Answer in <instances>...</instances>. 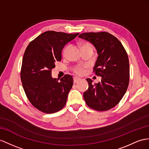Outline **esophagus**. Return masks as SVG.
<instances>
[{
  "instance_id": "esophagus-1",
  "label": "esophagus",
  "mask_w": 149,
  "mask_h": 149,
  "mask_svg": "<svg viewBox=\"0 0 149 149\" xmlns=\"http://www.w3.org/2000/svg\"><path fill=\"white\" fill-rule=\"evenodd\" d=\"M80 80H81V79L80 78H78V77H74V82L75 84V83H77V82H78Z\"/></svg>"
}]
</instances>
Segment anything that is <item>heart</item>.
I'll return each mask as SVG.
<instances>
[{"label": "heart", "instance_id": "b5f03b06", "mask_svg": "<svg viewBox=\"0 0 149 149\" xmlns=\"http://www.w3.org/2000/svg\"><path fill=\"white\" fill-rule=\"evenodd\" d=\"M88 47H91V45L88 43H85L83 45L82 48ZM69 48H70V46L68 45L64 48V49H63V54L64 55H66V53H67V51L68 50V49H69ZM73 70H74L75 74H76L77 75H81L84 73V67L82 66H76L74 68Z\"/></svg>", "mask_w": 149, "mask_h": 149}]
</instances>
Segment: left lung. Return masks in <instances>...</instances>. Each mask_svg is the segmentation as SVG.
<instances>
[{
	"label": "left lung",
	"mask_w": 149,
	"mask_h": 149,
	"mask_svg": "<svg viewBox=\"0 0 149 149\" xmlns=\"http://www.w3.org/2000/svg\"><path fill=\"white\" fill-rule=\"evenodd\" d=\"M79 38L88 41L96 48L98 56L94 72L102 77L93 84L87 79L89 88L84 93L87 105L97 111H107L116 106L127 90L130 78L127 53L117 38L107 32L84 33Z\"/></svg>",
	"instance_id": "1"
}]
</instances>
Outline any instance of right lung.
Returning <instances> with one entry per match:
<instances>
[{
  "label": "right lung",
  "mask_w": 149,
  "mask_h": 149,
  "mask_svg": "<svg viewBox=\"0 0 149 149\" xmlns=\"http://www.w3.org/2000/svg\"><path fill=\"white\" fill-rule=\"evenodd\" d=\"M79 33L48 31L30 42L22 58L21 79L26 96L32 105L45 113H54L66 104L73 86V77L66 74L53 79L52 70L62 60V51Z\"/></svg>",
  "instance_id": "1"
}]
</instances>
